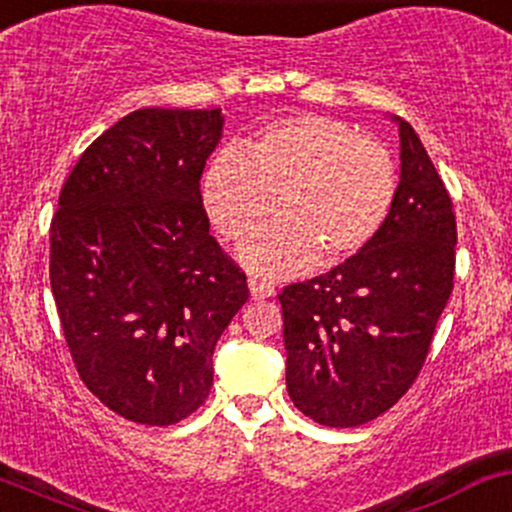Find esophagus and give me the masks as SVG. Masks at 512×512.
Masks as SVG:
<instances>
[{
  "label": "esophagus",
  "mask_w": 512,
  "mask_h": 512,
  "mask_svg": "<svg viewBox=\"0 0 512 512\" xmlns=\"http://www.w3.org/2000/svg\"><path fill=\"white\" fill-rule=\"evenodd\" d=\"M247 286H250V296L255 301L269 299V296H274V284L272 282H265V279L250 277V282H247Z\"/></svg>",
  "instance_id": "1"
}]
</instances>
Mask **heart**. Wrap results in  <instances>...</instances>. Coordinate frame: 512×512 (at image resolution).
I'll use <instances>...</instances> for the list:
<instances>
[{
  "label": "heart",
  "instance_id": "b5f03b06",
  "mask_svg": "<svg viewBox=\"0 0 512 512\" xmlns=\"http://www.w3.org/2000/svg\"><path fill=\"white\" fill-rule=\"evenodd\" d=\"M393 199L389 150L325 116H294L226 145L201 177L206 216L233 243L252 238L277 209L279 223L240 250V262L262 274L357 255L379 235Z\"/></svg>",
  "mask_w": 512,
  "mask_h": 512
}]
</instances>
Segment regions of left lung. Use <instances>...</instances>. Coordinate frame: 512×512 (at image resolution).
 Wrapping results in <instances>:
<instances>
[{"label":"left lung","instance_id":"8db88e82","mask_svg":"<svg viewBox=\"0 0 512 512\" xmlns=\"http://www.w3.org/2000/svg\"><path fill=\"white\" fill-rule=\"evenodd\" d=\"M391 121L401 138V182L379 235L342 265L279 294L286 391L328 428L369 423L411 389L452 294V199L411 123Z\"/></svg>","mask_w":512,"mask_h":512}]
</instances>
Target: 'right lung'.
<instances>
[{"label":"right lung","mask_w":512,"mask_h":512,"mask_svg":"<svg viewBox=\"0 0 512 512\" xmlns=\"http://www.w3.org/2000/svg\"><path fill=\"white\" fill-rule=\"evenodd\" d=\"M221 109H138L84 150L50 223V289L87 389L126 420L172 425L213 384L247 282L209 235L199 179Z\"/></svg>","instance_id":"right-lung-1"}]
</instances>
